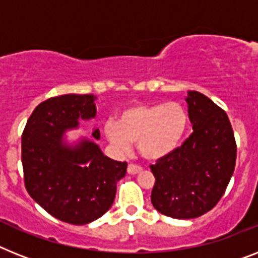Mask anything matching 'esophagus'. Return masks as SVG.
I'll use <instances>...</instances> for the list:
<instances>
[{"label":"esophagus","instance_id":"obj_1","mask_svg":"<svg viewBox=\"0 0 258 258\" xmlns=\"http://www.w3.org/2000/svg\"><path fill=\"white\" fill-rule=\"evenodd\" d=\"M141 171H142L141 166L133 165V163H131V165L127 166V172H129V174H132V175H134V174H138V172H141Z\"/></svg>","mask_w":258,"mask_h":258}]
</instances>
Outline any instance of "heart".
<instances>
[{"instance_id": "obj_1", "label": "heart", "mask_w": 258, "mask_h": 258, "mask_svg": "<svg viewBox=\"0 0 258 258\" xmlns=\"http://www.w3.org/2000/svg\"><path fill=\"white\" fill-rule=\"evenodd\" d=\"M188 127V114L179 103L137 104L122 110L118 120H108L104 134L112 146L126 152L137 142L140 154L159 161L179 148Z\"/></svg>"}]
</instances>
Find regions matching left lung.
<instances>
[{
    "mask_svg": "<svg viewBox=\"0 0 258 258\" xmlns=\"http://www.w3.org/2000/svg\"><path fill=\"white\" fill-rule=\"evenodd\" d=\"M192 133L180 148L150 166L152 203L172 219L199 218L218 204L236 165V142L224 110L203 93L186 97Z\"/></svg>",
    "mask_w": 258,
    "mask_h": 258,
    "instance_id": "left-lung-1",
    "label": "left lung"
}]
</instances>
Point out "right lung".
<instances>
[{
    "label": "right lung",
    "instance_id": "right-lung-1",
    "mask_svg": "<svg viewBox=\"0 0 258 258\" xmlns=\"http://www.w3.org/2000/svg\"><path fill=\"white\" fill-rule=\"evenodd\" d=\"M96 96L68 95L46 100L34 109L22 134V165L29 195L44 211L70 224H88L113 204L126 162L104 155L93 140L68 142L79 121L96 117ZM92 137L100 140V131Z\"/></svg>",
    "mask_w": 258,
    "mask_h": 258
}]
</instances>
